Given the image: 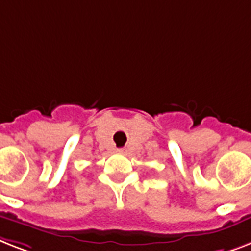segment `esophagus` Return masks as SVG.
<instances>
[{"label": "esophagus", "mask_w": 251, "mask_h": 251, "mask_svg": "<svg viewBox=\"0 0 251 251\" xmlns=\"http://www.w3.org/2000/svg\"><path fill=\"white\" fill-rule=\"evenodd\" d=\"M117 152H119V153H124V151L122 150H117Z\"/></svg>", "instance_id": "esophagus-1"}]
</instances>
